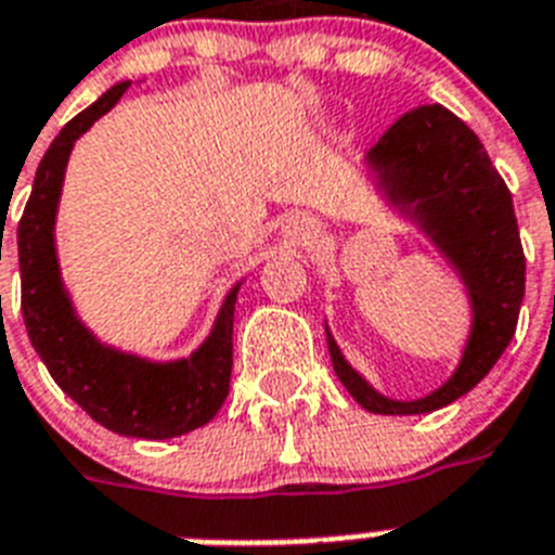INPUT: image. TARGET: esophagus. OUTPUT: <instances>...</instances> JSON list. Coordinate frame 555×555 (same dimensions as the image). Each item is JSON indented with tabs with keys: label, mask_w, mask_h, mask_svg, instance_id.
Segmentation results:
<instances>
[{
	"label": "esophagus",
	"mask_w": 555,
	"mask_h": 555,
	"mask_svg": "<svg viewBox=\"0 0 555 555\" xmlns=\"http://www.w3.org/2000/svg\"><path fill=\"white\" fill-rule=\"evenodd\" d=\"M287 236L296 238V242H308V238L313 236V224H310L308 219H299V216H296V219L287 224Z\"/></svg>",
	"instance_id": "esophagus-1"
}]
</instances>
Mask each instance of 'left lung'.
Segmentation results:
<instances>
[{"label": "left lung", "mask_w": 555, "mask_h": 555, "mask_svg": "<svg viewBox=\"0 0 555 555\" xmlns=\"http://www.w3.org/2000/svg\"><path fill=\"white\" fill-rule=\"evenodd\" d=\"M367 159L390 199L404 207L459 268L473 299V333L453 379L418 402H393L367 387L327 333L333 371L371 413H430L479 385L516 333L525 299V250L513 196L479 137L441 105L413 107L399 116Z\"/></svg>", "instance_id": "8db88e82"}]
</instances>
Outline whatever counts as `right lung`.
<instances>
[{"instance_id": "right-lung-1", "label": "right lung", "mask_w": 555, "mask_h": 555, "mask_svg": "<svg viewBox=\"0 0 555 555\" xmlns=\"http://www.w3.org/2000/svg\"><path fill=\"white\" fill-rule=\"evenodd\" d=\"M128 88L130 82L114 85L67 121L36 168L34 191L16 231L22 317L30 345L53 382L93 422L121 436L170 439L207 425L228 396L233 367V305L238 287L228 293L214 333L191 359L153 364L105 348L85 331L62 291L53 247V219L70 147Z\"/></svg>"}]
</instances>
